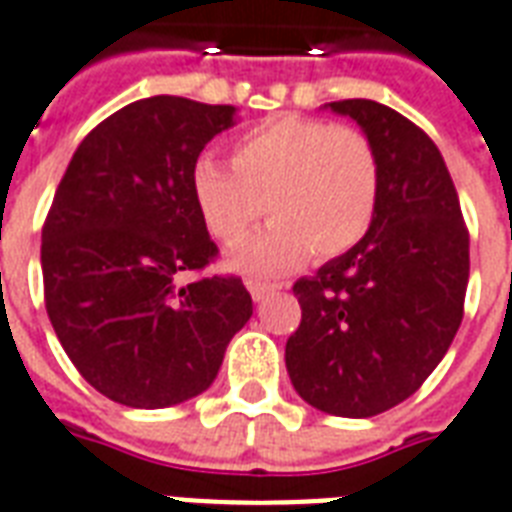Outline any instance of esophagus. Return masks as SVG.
Listing matches in <instances>:
<instances>
[{"instance_id":"obj_1","label":"esophagus","mask_w":512,"mask_h":512,"mask_svg":"<svg viewBox=\"0 0 512 512\" xmlns=\"http://www.w3.org/2000/svg\"><path fill=\"white\" fill-rule=\"evenodd\" d=\"M245 286H248V292H251V297L256 302L264 300V297L275 289V286H270V283H261V281H245Z\"/></svg>"}]
</instances>
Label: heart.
<instances>
[{
  "label": "heart",
  "instance_id": "obj_1",
  "mask_svg": "<svg viewBox=\"0 0 512 512\" xmlns=\"http://www.w3.org/2000/svg\"><path fill=\"white\" fill-rule=\"evenodd\" d=\"M379 158L365 133L327 119L278 117L242 133L231 166L199 158L190 193L220 242H240L261 212L270 223L229 253L231 270L281 275L335 259L363 240L379 207Z\"/></svg>",
  "mask_w": 512,
  "mask_h": 512
}]
</instances>
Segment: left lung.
I'll return each instance as SVG.
<instances>
[{
  "label": "left lung",
  "mask_w": 512,
  "mask_h": 512,
  "mask_svg": "<svg viewBox=\"0 0 512 512\" xmlns=\"http://www.w3.org/2000/svg\"><path fill=\"white\" fill-rule=\"evenodd\" d=\"M379 158V207L363 240L294 283L302 322L286 371L302 401L374 417L406 401L450 349L469 283V234L442 152L376 100L327 103Z\"/></svg>",
  "instance_id": "8db88e82"
}]
</instances>
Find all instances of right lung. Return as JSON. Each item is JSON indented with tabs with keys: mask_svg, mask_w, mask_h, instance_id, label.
<instances>
[{
	"mask_svg": "<svg viewBox=\"0 0 512 512\" xmlns=\"http://www.w3.org/2000/svg\"><path fill=\"white\" fill-rule=\"evenodd\" d=\"M237 108L155 95L119 108L81 144L43 226L46 311L98 393L133 409L201 395L251 319L240 278L179 275L218 253L190 193L207 141Z\"/></svg>",
	"mask_w": 512,
	"mask_h": 512,
	"instance_id": "obj_1",
	"label": "right lung"
}]
</instances>
